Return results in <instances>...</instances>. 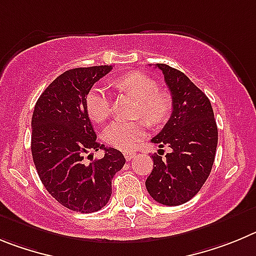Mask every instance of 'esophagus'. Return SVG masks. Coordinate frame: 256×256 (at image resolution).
<instances>
[{"label":"esophagus","mask_w":256,"mask_h":256,"mask_svg":"<svg viewBox=\"0 0 256 256\" xmlns=\"http://www.w3.org/2000/svg\"><path fill=\"white\" fill-rule=\"evenodd\" d=\"M125 158L128 160H131L132 158H135V153H128V152H126L125 153Z\"/></svg>","instance_id":"1"}]
</instances>
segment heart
Listing matches in <instances>:
<instances>
[{"mask_svg":"<svg viewBox=\"0 0 256 256\" xmlns=\"http://www.w3.org/2000/svg\"><path fill=\"white\" fill-rule=\"evenodd\" d=\"M120 90L136 98V116L144 117L150 124L163 122L172 110V98L167 92L160 90L158 82L142 72H130L112 82ZM86 111L92 120L102 122L111 114V96L103 86H93L85 100ZM146 124L144 120H116L103 131L106 142L121 150H132L144 139Z\"/></svg>","mask_w":256,"mask_h":256,"instance_id":"heart-1","label":"heart"}]
</instances>
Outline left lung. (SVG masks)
Listing matches in <instances>:
<instances>
[{
  "instance_id": "1",
  "label": "left lung",
  "mask_w": 256,
  "mask_h": 256,
  "mask_svg": "<svg viewBox=\"0 0 256 256\" xmlns=\"http://www.w3.org/2000/svg\"><path fill=\"white\" fill-rule=\"evenodd\" d=\"M162 70L172 96V114L152 142L172 149L153 154V171L145 181L149 195L163 206H181L199 192L209 177L218 144V128L208 96L185 74L164 64Z\"/></svg>"
}]
</instances>
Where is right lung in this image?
Returning <instances> with one entry per match:
<instances>
[{
    "instance_id": "1",
    "label": "right lung",
    "mask_w": 256,
    "mask_h": 256,
    "mask_svg": "<svg viewBox=\"0 0 256 256\" xmlns=\"http://www.w3.org/2000/svg\"><path fill=\"white\" fill-rule=\"evenodd\" d=\"M112 66L71 68L40 94L32 117V154L39 178L60 204L74 212L93 213L110 202L112 178L125 164L122 153L96 142L85 100L94 82ZM105 150L90 164L84 156Z\"/></svg>"
}]
</instances>
